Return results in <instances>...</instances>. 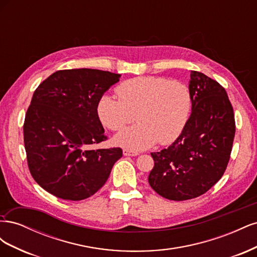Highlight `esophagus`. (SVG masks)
I'll return each instance as SVG.
<instances>
[{
  "mask_svg": "<svg viewBox=\"0 0 257 257\" xmlns=\"http://www.w3.org/2000/svg\"><path fill=\"white\" fill-rule=\"evenodd\" d=\"M123 154L125 155V157H136L139 153L137 151H133L131 149H123Z\"/></svg>",
  "mask_w": 257,
  "mask_h": 257,
  "instance_id": "esophagus-1",
  "label": "esophagus"
}]
</instances>
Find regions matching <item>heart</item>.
Returning <instances> with one entry per match:
<instances>
[{"label": "heart", "instance_id": "1", "mask_svg": "<svg viewBox=\"0 0 257 257\" xmlns=\"http://www.w3.org/2000/svg\"><path fill=\"white\" fill-rule=\"evenodd\" d=\"M118 98L104 94L96 104L104 126L121 131L135 120L136 125L123 130L114 143L133 150L157 144L169 145L182 134L192 113L190 88L179 80L142 76L123 81L115 88Z\"/></svg>", "mask_w": 257, "mask_h": 257}]
</instances>
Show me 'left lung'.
Here are the masks:
<instances>
[{"label":"left lung","mask_w":257,"mask_h":257,"mask_svg":"<svg viewBox=\"0 0 257 257\" xmlns=\"http://www.w3.org/2000/svg\"><path fill=\"white\" fill-rule=\"evenodd\" d=\"M193 98L188 124L167 149L151 153L154 166L148 178L159 195L188 200L203 195L226 170L234 143V109L222 85L191 71Z\"/></svg>","instance_id":"1"}]
</instances>
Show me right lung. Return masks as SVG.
<instances>
[{"mask_svg":"<svg viewBox=\"0 0 257 257\" xmlns=\"http://www.w3.org/2000/svg\"><path fill=\"white\" fill-rule=\"evenodd\" d=\"M119 78L99 69H62L35 90L23 139L31 175L52 195L66 200L92 196L122 157L121 148H91L107 139L97 100Z\"/></svg>","mask_w":257,"mask_h":257,"instance_id":"1","label":"right lung"}]
</instances>
